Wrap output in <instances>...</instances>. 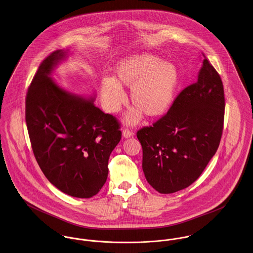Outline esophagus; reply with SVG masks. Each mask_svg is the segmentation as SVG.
Segmentation results:
<instances>
[{"mask_svg": "<svg viewBox=\"0 0 253 253\" xmlns=\"http://www.w3.org/2000/svg\"><path fill=\"white\" fill-rule=\"evenodd\" d=\"M134 136V131L133 130H130V129H128V128H125L124 130H123V136L124 137H131V136Z\"/></svg>", "mask_w": 253, "mask_h": 253, "instance_id": "1", "label": "esophagus"}]
</instances>
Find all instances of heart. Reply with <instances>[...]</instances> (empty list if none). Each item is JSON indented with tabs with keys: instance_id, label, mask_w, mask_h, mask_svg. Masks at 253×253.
<instances>
[{
	"instance_id": "b5f03b06",
	"label": "heart",
	"mask_w": 253,
	"mask_h": 253,
	"mask_svg": "<svg viewBox=\"0 0 253 253\" xmlns=\"http://www.w3.org/2000/svg\"><path fill=\"white\" fill-rule=\"evenodd\" d=\"M178 82L172 63L150 54L133 56L117 65L115 79L101 81V99L109 113H117L126 102L121 86L131 88L130 97L136 108L127 116V121L136 123L142 113L151 117L164 115L172 103Z\"/></svg>"
}]
</instances>
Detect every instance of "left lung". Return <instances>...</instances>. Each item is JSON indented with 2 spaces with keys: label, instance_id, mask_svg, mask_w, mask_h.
<instances>
[{
  "label": "left lung",
  "instance_id": "obj_1",
  "mask_svg": "<svg viewBox=\"0 0 253 253\" xmlns=\"http://www.w3.org/2000/svg\"><path fill=\"white\" fill-rule=\"evenodd\" d=\"M202 55L197 81L176 96L165 116L136 132L145 178L160 194H172L192 185L220 142L225 107L223 84Z\"/></svg>",
  "mask_w": 253,
  "mask_h": 253
}]
</instances>
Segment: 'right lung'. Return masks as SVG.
Wrapping results in <instances>:
<instances>
[{
  "label": "right lung",
  "instance_id": "right-lung-1",
  "mask_svg": "<svg viewBox=\"0 0 253 253\" xmlns=\"http://www.w3.org/2000/svg\"><path fill=\"white\" fill-rule=\"evenodd\" d=\"M65 57L57 50L40 63L26 96V123L39 168L59 191L79 198L97 195L108 177V162L121 139L117 117L93 99L71 94L50 77Z\"/></svg>",
  "mask_w": 253,
  "mask_h": 253
}]
</instances>
